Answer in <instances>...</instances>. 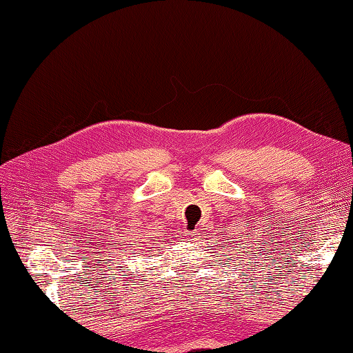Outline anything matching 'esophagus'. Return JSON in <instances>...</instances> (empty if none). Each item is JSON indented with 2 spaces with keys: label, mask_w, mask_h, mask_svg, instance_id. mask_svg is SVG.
Returning <instances> with one entry per match:
<instances>
[{
  "label": "esophagus",
  "mask_w": 353,
  "mask_h": 353,
  "mask_svg": "<svg viewBox=\"0 0 353 353\" xmlns=\"http://www.w3.org/2000/svg\"><path fill=\"white\" fill-rule=\"evenodd\" d=\"M187 239L188 241H196L198 239V231H188Z\"/></svg>",
  "instance_id": "34e87169"
}]
</instances>
